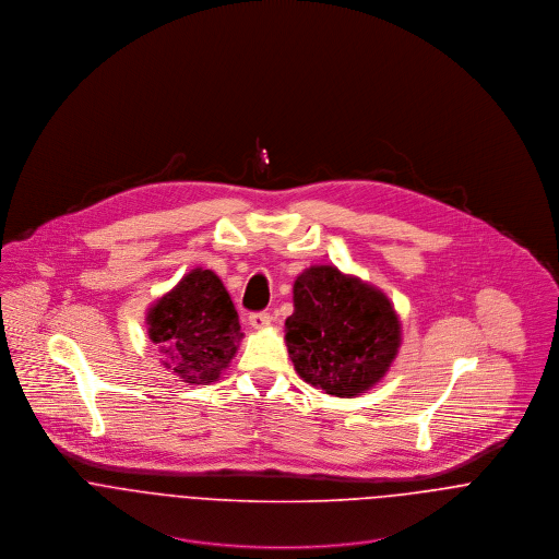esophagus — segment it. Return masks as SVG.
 I'll return each instance as SVG.
<instances>
[{
    "mask_svg": "<svg viewBox=\"0 0 559 559\" xmlns=\"http://www.w3.org/2000/svg\"><path fill=\"white\" fill-rule=\"evenodd\" d=\"M269 322H271V317H269L266 312H253V314L249 317V324H251L253 329H264Z\"/></svg>",
    "mask_w": 559,
    "mask_h": 559,
    "instance_id": "1",
    "label": "esophagus"
}]
</instances>
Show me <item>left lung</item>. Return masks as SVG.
Masks as SVG:
<instances>
[{
  "label": "left lung",
  "mask_w": 559,
  "mask_h": 559,
  "mask_svg": "<svg viewBox=\"0 0 559 559\" xmlns=\"http://www.w3.org/2000/svg\"><path fill=\"white\" fill-rule=\"evenodd\" d=\"M293 293L286 346L306 383L350 399L385 377L399 355L400 320L381 290L335 266H310Z\"/></svg>",
  "instance_id": "obj_1"
}]
</instances>
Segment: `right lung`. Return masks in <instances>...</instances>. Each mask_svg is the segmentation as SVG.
<instances>
[{
	"label": "right lung",
	"mask_w": 559,
	"mask_h": 559,
	"mask_svg": "<svg viewBox=\"0 0 559 559\" xmlns=\"http://www.w3.org/2000/svg\"><path fill=\"white\" fill-rule=\"evenodd\" d=\"M146 324L163 366L195 385L219 379L242 337L235 304L209 269L187 273L148 310Z\"/></svg>",
	"instance_id": "add662e5"
}]
</instances>
